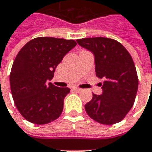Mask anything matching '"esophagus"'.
Instances as JSON below:
<instances>
[{"instance_id": "1", "label": "esophagus", "mask_w": 152, "mask_h": 152, "mask_svg": "<svg viewBox=\"0 0 152 152\" xmlns=\"http://www.w3.org/2000/svg\"><path fill=\"white\" fill-rule=\"evenodd\" d=\"M73 90L75 91H77V92H80L81 91H82V89H80V88H77V87H74Z\"/></svg>"}]
</instances>
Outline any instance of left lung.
I'll return each instance as SVG.
<instances>
[{
    "label": "left lung",
    "instance_id": "8db88e82",
    "mask_svg": "<svg viewBox=\"0 0 152 152\" xmlns=\"http://www.w3.org/2000/svg\"><path fill=\"white\" fill-rule=\"evenodd\" d=\"M95 56L96 75L104 78L102 95L93 94L85 109L91 119L113 125L124 119L134 103L138 79L134 63L122 44L113 39L94 37L77 39Z\"/></svg>",
    "mask_w": 152,
    "mask_h": 152
}]
</instances>
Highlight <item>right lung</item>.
Instances as JSON below:
<instances>
[{
  "label": "right lung",
  "mask_w": 152,
  "mask_h": 152,
  "mask_svg": "<svg viewBox=\"0 0 152 152\" xmlns=\"http://www.w3.org/2000/svg\"><path fill=\"white\" fill-rule=\"evenodd\" d=\"M76 44L74 39L38 37L18 52L10 83L15 106L26 120L44 125L61 116L70 89L56 87L48 80L53 78L57 65Z\"/></svg>",
  "instance_id": "right-lung-1"
}]
</instances>
